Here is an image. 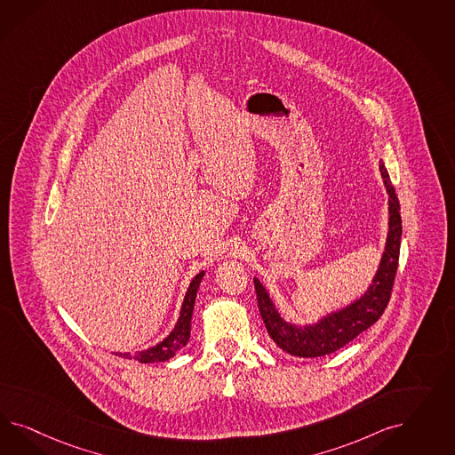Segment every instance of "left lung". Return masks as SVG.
Segmentation results:
<instances>
[{"mask_svg":"<svg viewBox=\"0 0 455 455\" xmlns=\"http://www.w3.org/2000/svg\"><path fill=\"white\" fill-rule=\"evenodd\" d=\"M382 177L386 179L388 192V212H390V228L387 236L386 251L380 262V268L373 278L371 289L357 302L345 307L344 310L322 318L315 325L308 327H293L285 323L270 302L268 293L262 283L255 278V291L259 310L267 327L268 335L274 339L280 348L297 357H322L342 348L352 342L358 333L367 331L379 318L382 317L387 303L390 300L394 282L397 275L400 255V236H402V219H400L399 198L395 188L388 181L386 166L380 164Z\"/></svg>","mask_w":455,"mask_h":455,"instance_id":"1","label":"left lung"}]
</instances>
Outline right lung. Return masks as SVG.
<instances>
[{
	"mask_svg": "<svg viewBox=\"0 0 455 455\" xmlns=\"http://www.w3.org/2000/svg\"><path fill=\"white\" fill-rule=\"evenodd\" d=\"M204 276V272H200L195 276L188 287V291L185 295V300L181 305V314H180L179 323L175 327V331H172L166 337L164 342L155 345L152 348H147L143 352H137L133 358L143 363H150V362H165L168 358L173 357L183 345H187L190 339V323H192L193 305L196 299V290L200 285V280ZM126 357V355H124Z\"/></svg>",
	"mask_w": 455,
	"mask_h": 455,
	"instance_id": "obj_1",
	"label": "right lung"
}]
</instances>
